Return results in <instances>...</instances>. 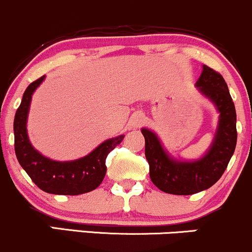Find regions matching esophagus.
Instances as JSON below:
<instances>
[{"label":"esophagus","mask_w":252,"mask_h":252,"mask_svg":"<svg viewBox=\"0 0 252 252\" xmlns=\"http://www.w3.org/2000/svg\"><path fill=\"white\" fill-rule=\"evenodd\" d=\"M144 123H145V117H144L143 113L135 112L131 115V118H129L128 125L131 126L132 128H138V127H140Z\"/></svg>","instance_id":"esophagus-1"}]
</instances>
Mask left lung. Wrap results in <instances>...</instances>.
<instances>
[{
    "mask_svg": "<svg viewBox=\"0 0 252 252\" xmlns=\"http://www.w3.org/2000/svg\"><path fill=\"white\" fill-rule=\"evenodd\" d=\"M195 87L219 113L216 134L202 157L193 160L177 159L166 151L154 131L141 128L150 179L157 188L168 194L191 195L211 188L224 174L236 149V108L222 76L203 65Z\"/></svg>",
    "mask_w": 252,
    "mask_h": 252,
    "instance_id": "8db88e82",
    "label": "left lung"
}]
</instances>
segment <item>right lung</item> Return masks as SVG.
Returning <instances> with one entry per match:
<instances>
[{"mask_svg":"<svg viewBox=\"0 0 252 252\" xmlns=\"http://www.w3.org/2000/svg\"><path fill=\"white\" fill-rule=\"evenodd\" d=\"M45 76L31 83L14 118V145L20 165L41 190L56 195H80L94 190L106 175V158L121 143L125 135L104 140L87 156L73 160H53L45 157L31 144L27 119L32 95Z\"/></svg>","mask_w":252,"mask_h":252,"instance_id":"add662e5","label":"right lung"}]
</instances>
